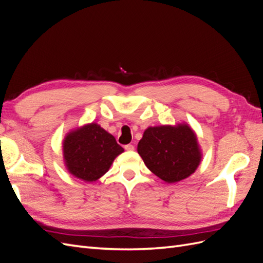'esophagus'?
I'll use <instances>...</instances> for the list:
<instances>
[{"label":"esophagus","instance_id":"34e87169","mask_svg":"<svg viewBox=\"0 0 263 263\" xmlns=\"http://www.w3.org/2000/svg\"><path fill=\"white\" fill-rule=\"evenodd\" d=\"M125 149H126L127 151H133V150H135V146H134V145H130V144H128V145H126V146H125Z\"/></svg>","mask_w":263,"mask_h":263}]
</instances>
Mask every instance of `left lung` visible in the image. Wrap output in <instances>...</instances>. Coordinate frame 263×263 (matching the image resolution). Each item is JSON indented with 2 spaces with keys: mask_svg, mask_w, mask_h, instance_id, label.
Listing matches in <instances>:
<instances>
[{
  "mask_svg": "<svg viewBox=\"0 0 263 263\" xmlns=\"http://www.w3.org/2000/svg\"><path fill=\"white\" fill-rule=\"evenodd\" d=\"M137 151L147 168L166 183L189 178L202 160L196 134L186 123L148 127Z\"/></svg>",
  "mask_w": 263,
  "mask_h": 263,
  "instance_id": "8db88e82",
  "label": "left lung"
}]
</instances>
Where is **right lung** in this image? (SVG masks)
Here are the masks:
<instances>
[{
    "label": "right lung",
    "instance_id": "right-lung-1",
    "mask_svg": "<svg viewBox=\"0 0 263 263\" xmlns=\"http://www.w3.org/2000/svg\"><path fill=\"white\" fill-rule=\"evenodd\" d=\"M63 161L70 174L84 182H94L109 170L124 153L113 135L90 123L70 130L62 141Z\"/></svg>",
    "mask_w": 263,
    "mask_h": 263
}]
</instances>
